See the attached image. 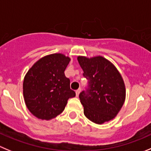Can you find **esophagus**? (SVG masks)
Masks as SVG:
<instances>
[{
    "label": "esophagus",
    "mask_w": 151,
    "mask_h": 151,
    "mask_svg": "<svg viewBox=\"0 0 151 151\" xmlns=\"http://www.w3.org/2000/svg\"><path fill=\"white\" fill-rule=\"evenodd\" d=\"M80 92H81V88H79V89H78V90H77L76 91V95L77 97H78V95H79Z\"/></svg>",
    "instance_id": "obj_1"
}]
</instances>
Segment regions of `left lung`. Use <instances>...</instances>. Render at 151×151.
Instances as JSON below:
<instances>
[{
  "mask_svg": "<svg viewBox=\"0 0 151 151\" xmlns=\"http://www.w3.org/2000/svg\"><path fill=\"white\" fill-rule=\"evenodd\" d=\"M77 59L89 84L87 91L79 94L84 116L98 124L113 119L125 101V85L120 73L100 55L78 56Z\"/></svg>",
  "mask_w": 151,
  "mask_h": 151,
  "instance_id": "1",
  "label": "left lung"
}]
</instances>
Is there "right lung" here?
Wrapping results in <instances>:
<instances>
[{"instance_id":"right-lung-1","label":"right lung","mask_w":151,"mask_h":151,"mask_svg":"<svg viewBox=\"0 0 151 151\" xmlns=\"http://www.w3.org/2000/svg\"><path fill=\"white\" fill-rule=\"evenodd\" d=\"M70 58L62 53L47 55L37 61L25 75L23 94L27 107L39 119L50 120L61 114L67 100L76 96L64 70Z\"/></svg>"}]
</instances>
